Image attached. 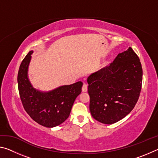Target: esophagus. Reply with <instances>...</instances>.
<instances>
[{
    "mask_svg": "<svg viewBox=\"0 0 158 158\" xmlns=\"http://www.w3.org/2000/svg\"><path fill=\"white\" fill-rule=\"evenodd\" d=\"M88 90V85L87 84H84L82 86V92H86Z\"/></svg>",
    "mask_w": 158,
    "mask_h": 158,
    "instance_id": "34e87169",
    "label": "esophagus"
}]
</instances>
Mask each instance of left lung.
<instances>
[{"label": "left lung", "mask_w": 158, "mask_h": 158, "mask_svg": "<svg viewBox=\"0 0 158 158\" xmlns=\"http://www.w3.org/2000/svg\"><path fill=\"white\" fill-rule=\"evenodd\" d=\"M142 75L139 58L131 47L118 53L109 66L90 74L87 82L92 116L108 125L126 116L139 97Z\"/></svg>", "instance_id": "1"}]
</instances>
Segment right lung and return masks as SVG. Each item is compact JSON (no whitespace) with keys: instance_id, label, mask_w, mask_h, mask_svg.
I'll list each match as a JSON object with an SVG mask.
<instances>
[{"instance_id":"1","label":"right lung","mask_w":158,"mask_h":158,"mask_svg":"<svg viewBox=\"0 0 158 158\" xmlns=\"http://www.w3.org/2000/svg\"><path fill=\"white\" fill-rule=\"evenodd\" d=\"M33 51L26 55L19 69L17 82L21 100L32 119L46 127H53L69 116L74 100L81 93L83 83L63 85L49 91L35 89L28 77V67Z\"/></svg>"}]
</instances>
